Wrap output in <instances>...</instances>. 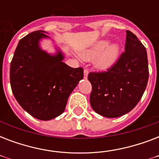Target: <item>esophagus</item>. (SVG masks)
<instances>
[{
  "instance_id": "34e87169",
  "label": "esophagus",
  "mask_w": 159,
  "mask_h": 159,
  "mask_svg": "<svg viewBox=\"0 0 159 159\" xmlns=\"http://www.w3.org/2000/svg\"><path fill=\"white\" fill-rule=\"evenodd\" d=\"M83 73H84V78H85V79H87V76H88V73H89V72H88V70L85 69L84 72H83Z\"/></svg>"
}]
</instances>
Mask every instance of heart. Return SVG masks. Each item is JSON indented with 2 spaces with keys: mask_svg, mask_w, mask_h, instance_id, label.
Returning <instances> with one entry per match:
<instances>
[{
  "mask_svg": "<svg viewBox=\"0 0 159 159\" xmlns=\"http://www.w3.org/2000/svg\"><path fill=\"white\" fill-rule=\"evenodd\" d=\"M111 43L109 39H101L92 44L90 48L79 51V56L85 61H92L97 58L95 65L100 70L111 67L120 56V45Z\"/></svg>",
  "mask_w": 159,
  "mask_h": 159,
  "instance_id": "1",
  "label": "heart"
}]
</instances>
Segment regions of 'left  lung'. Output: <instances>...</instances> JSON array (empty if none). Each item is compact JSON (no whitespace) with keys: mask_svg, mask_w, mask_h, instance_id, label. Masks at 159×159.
<instances>
[{"mask_svg":"<svg viewBox=\"0 0 159 159\" xmlns=\"http://www.w3.org/2000/svg\"><path fill=\"white\" fill-rule=\"evenodd\" d=\"M92 90L90 103L97 114L116 118L133 110L140 101L148 80L145 47L135 34L126 30L125 52L105 72H90Z\"/></svg>","mask_w":159,"mask_h":159,"instance_id":"1","label":"left lung"}]
</instances>
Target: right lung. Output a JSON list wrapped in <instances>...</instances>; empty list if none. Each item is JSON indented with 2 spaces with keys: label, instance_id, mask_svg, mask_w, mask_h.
Listing matches in <instances>:
<instances>
[{
  "label": "right lung",
  "instance_id": "right-lung-1",
  "mask_svg": "<svg viewBox=\"0 0 159 159\" xmlns=\"http://www.w3.org/2000/svg\"><path fill=\"white\" fill-rule=\"evenodd\" d=\"M43 30L21 39L11 62L10 81L16 101L34 118L49 120L64 111L70 94L83 78L82 67L63 62L65 54L55 44V53L40 46L49 39Z\"/></svg>",
  "mask_w": 159,
  "mask_h": 159
}]
</instances>
